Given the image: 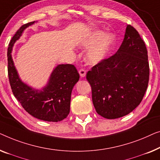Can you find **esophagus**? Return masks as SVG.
<instances>
[{
	"instance_id": "esophagus-1",
	"label": "esophagus",
	"mask_w": 160,
	"mask_h": 160,
	"mask_svg": "<svg viewBox=\"0 0 160 160\" xmlns=\"http://www.w3.org/2000/svg\"><path fill=\"white\" fill-rule=\"evenodd\" d=\"M79 74H80V75L81 78H84L85 76V75H86V71H85V69L82 68V69H80V70H79Z\"/></svg>"
}]
</instances>
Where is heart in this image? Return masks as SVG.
Returning a JSON list of instances; mask_svg holds the SVG:
<instances>
[{
    "mask_svg": "<svg viewBox=\"0 0 160 160\" xmlns=\"http://www.w3.org/2000/svg\"><path fill=\"white\" fill-rule=\"evenodd\" d=\"M102 36L101 31H97L92 35L89 38L84 40L82 42V46L88 47L93 45L98 39H100ZM114 37L112 35H107L102 38L93 46L90 47L86 53L85 58L89 64H96L104 59L108 53L111 50L114 43Z\"/></svg>",
    "mask_w": 160,
    "mask_h": 160,
    "instance_id": "obj_1",
    "label": "heart"
}]
</instances>
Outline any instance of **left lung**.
<instances>
[{"mask_svg":"<svg viewBox=\"0 0 160 160\" xmlns=\"http://www.w3.org/2000/svg\"><path fill=\"white\" fill-rule=\"evenodd\" d=\"M96 111L103 118L127 115L142 101L149 80L145 42L128 24L124 40L116 53L98 63L86 75Z\"/></svg>","mask_w":160,"mask_h":160,"instance_id":"obj_1","label":"left lung"}]
</instances>
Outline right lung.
<instances>
[{
  "instance_id": "obj_1",
  "label": "right lung",
  "mask_w": 160,
  "mask_h": 160,
  "mask_svg": "<svg viewBox=\"0 0 160 160\" xmlns=\"http://www.w3.org/2000/svg\"><path fill=\"white\" fill-rule=\"evenodd\" d=\"M34 22L23 24L8 44V75L13 96L27 112L43 121L58 122L66 118L70 109L71 93L80 79L79 73L72 64H59L53 69L48 82L41 90L28 86L20 79L12 57L13 44L23 31Z\"/></svg>"
}]
</instances>
